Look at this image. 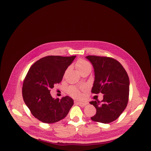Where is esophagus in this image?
<instances>
[{
  "instance_id": "obj_1",
  "label": "esophagus",
  "mask_w": 151,
  "mask_h": 151,
  "mask_svg": "<svg viewBox=\"0 0 151 151\" xmlns=\"http://www.w3.org/2000/svg\"><path fill=\"white\" fill-rule=\"evenodd\" d=\"M77 104H78V105H79L80 106H81V107H84V106H85L86 105H87L88 104V103H83V102H77Z\"/></svg>"
}]
</instances>
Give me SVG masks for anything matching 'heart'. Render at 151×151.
I'll use <instances>...</instances> for the list:
<instances>
[{"label":"heart","instance_id":"obj_1","mask_svg":"<svg viewBox=\"0 0 151 151\" xmlns=\"http://www.w3.org/2000/svg\"><path fill=\"white\" fill-rule=\"evenodd\" d=\"M76 66L81 73L87 70H91V68H92V65L91 63L88 61L84 60V59H79L76 63ZM67 93L71 96L76 98H81L83 96L80 89L75 86H70L67 89Z\"/></svg>","mask_w":151,"mask_h":151}]
</instances>
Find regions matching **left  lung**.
Masks as SVG:
<instances>
[{
	"mask_svg": "<svg viewBox=\"0 0 151 151\" xmlns=\"http://www.w3.org/2000/svg\"><path fill=\"white\" fill-rule=\"evenodd\" d=\"M95 79L91 93L103 94L102 101H93L96 113L91 117L94 122L109 123L116 120L127 107L129 96V78L125 68L115 59L88 55Z\"/></svg>",
	"mask_w": 151,
	"mask_h": 151,
	"instance_id": "left-lung-1",
	"label": "left lung"
}]
</instances>
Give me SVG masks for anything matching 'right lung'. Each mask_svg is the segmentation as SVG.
Returning <instances> with one entry per match:
<instances>
[{
  "label": "right lung",
  "instance_id": "add662e5",
  "mask_svg": "<svg viewBox=\"0 0 151 151\" xmlns=\"http://www.w3.org/2000/svg\"><path fill=\"white\" fill-rule=\"evenodd\" d=\"M76 57L47 56L36 61L27 73L22 84V98L32 115L40 121L46 123L60 121L74 104V100L67 96L60 99L53 98L50 89L62 81Z\"/></svg>",
  "mask_w": 151,
  "mask_h": 151
}]
</instances>
